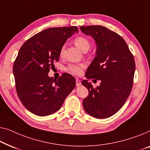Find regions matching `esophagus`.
Returning a JSON list of instances; mask_svg holds the SVG:
<instances>
[{"mask_svg":"<svg viewBox=\"0 0 150 150\" xmlns=\"http://www.w3.org/2000/svg\"><path fill=\"white\" fill-rule=\"evenodd\" d=\"M76 86H79L81 85V80L79 79H78V78H76Z\"/></svg>","mask_w":150,"mask_h":150,"instance_id":"obj_1","label":"esophagus"}]
</instances>
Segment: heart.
<instances>
[{"label":"heart","mask_w":150,"mask_h":150,"mask_svg":"<svg viewBox=\"0 0 150 150\" xmlns=\"http://www.w3.org/2000/svg\"><path fill=\"white\" fill-rule=\"evenodd\" d=\"M75 44L79 48L81 51L87 52L90 49V40L87 37H83V36H79L77 37L74 40ZM64 47H62L60 50V55L62 56L64 52ZM84 68V64H70L67 67V70L69 72L74 75H80L82 73V69Z\"/></svg>","instance_id":"1"}]
</instances>
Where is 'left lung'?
<instances>
[{"label": "left lung", "mask_w": 150, "mask_h": 150, "mask_svg": "<svg viewBox=\"0 0 150 150\" xmlns=\"http://www.w3.org/2000/svg\"><path fill=\"white\" fill-rule=\"evenodd\" d=\"M79 28L91 35L97 45L96 56L86 71V77L101 81L96 88L88 80L81 81L89 92L83 100V108L96 118L112 116L123 107L131 92L135 71L134 56L123 38L106 27Z\"/></svg>", "instance_id": "1"}]
</instances>
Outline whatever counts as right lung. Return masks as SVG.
<instances>
[{"label": "right lung", "instance_id": "obj_1", "mask_svg": "<svg viewBox=\"0 0 150 150\" xmlns=\"http://www.w3.org/2000/svg\"><path fill=\"white\" fill-rule=\"evenodd\" d=\"M77 26L56 27L36 34L23 44L13 63L16 89L23 105L34 114L46 116L60 109L75 87V79L65 73L58 80L48 76L60 50Z\"/></svg>", "mask_w": 150, "mask_h": 150}]
</instances>
